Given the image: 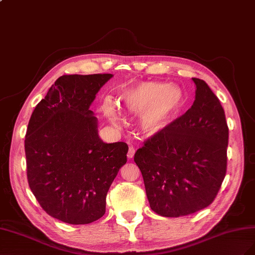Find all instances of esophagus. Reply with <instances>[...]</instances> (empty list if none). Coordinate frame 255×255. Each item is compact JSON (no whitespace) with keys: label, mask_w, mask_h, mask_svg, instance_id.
Masks as SVG:
<instances>
[{"label":"esophagus","mask_w":255,"mask_h":255,"mask_svg":"<svg viewBox=\"0 0 255 255\" xmlns=\"http://www.w3.org/2000/svg\"><path fill=\"white\" fill-rule=\"evenodd\" d=\"M134 152H135L134 147L129 146V149H128V152H127V157H128L129 159H131V158L134 156Z\"/></svg>","instance_id":"34e87169"}]
</instances>
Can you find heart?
I'll list each match as a JSON object with an SVG mask.
<instances>
[{
	"label": "heart",
	"instance_id": "obj_1",
	"mask_svg": "<svg viewBox=\"0 0 255 255\" xmlns=\"http://www.w3.org/2000/svg\"><path fill=\"white\" fill-rule=\"evenodd\" d=\"M120 106L129 113L141 114L140 127L146 136L161 133L183 106V93L176 85L159 82H142L124 90L119 98ZM104 112L113 124H119L118 111L106 103Z\"/></svg>",
	"mask_w": 255,
	"mask_h": 255
}]
</instances>
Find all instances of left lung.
I'll return each instance as SVG.
<instances>
[{
    "instance_id": "8db88e82",
    "label": "left lung",
    "mask_w": 255,
    "mask_h": 255,
    "mask_svg": "<svg viewBox=\"0 0 255 255\" xmlns=\"http://www.w3.org/2000/svg\"><path fill=\"white\" fill-rule=\"evenodd\" d=\"M189 110L150 136L134 154L150 208L180 217L209 206L227 173L229 127L219 99L205 81L192 78Z\"/></svg>"
}]
</instances>
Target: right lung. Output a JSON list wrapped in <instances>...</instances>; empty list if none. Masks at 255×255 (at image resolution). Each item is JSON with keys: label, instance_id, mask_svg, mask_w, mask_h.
I'll use <instances>...</instances> for the list:
<instances>
[{"label": "right lung", "instance_id": "1", "mask_svg": "<svg viewBox=\"0 0 255 255\" xmlns=\"http://www.w3.org/2000/svg\"><path fill=\"white\" fill-rule=\"evenodd\" d=\"M111 74L64 75L36 106L24 148L26 175L45 212L69 224H87L106 213V198L128 145L105 143L90 106Z\"/></svg>", "mask_w": 255, "mask_h": 255}]
</instances>
